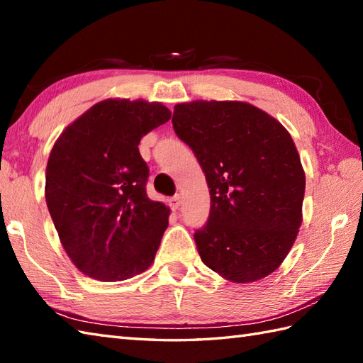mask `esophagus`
<instances>
[{
    "instance_id": "34e87169",
    "label": "esophagus",
    "mask_w": 363,
    "mask_h": 363,
    "mask_svg": "<svg viewBox=\"0 0 363 363\" xmlns=\"http://www.w3.org/2000/svg\"><path fill=\"white\" fill-rule=\"evenodd\" d=\"M182 204V196L181 195H174L172 199H170V206L173 210H178Z\"/></svg>"
}]
</instances>
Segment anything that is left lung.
Returning a JSON list of instances; mask_svg holds the SVG:
<instances>
[{
    "mask_svg": "<svg viewBox=\"0 0 363 363\" xmlns=\"http://www.w3.org/2000/svg\"><path fill=\"white\" fill-rule=\"evenodd\" d=\"M210 189L207 224L195 232L202 263L233 283L272 274L301 225L305 170L288 130L254 105L193 100L173 113Z\"/></svg>",
    "mask_w": 363,
    "mask_h": 363,
    "instance_id": "left-lung-1",
    "label": "left lung"
}]
</instances>
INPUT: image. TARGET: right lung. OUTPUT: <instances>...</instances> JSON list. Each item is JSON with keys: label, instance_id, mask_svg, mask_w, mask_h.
Wrapping results in <instances>:
<instances>
[{"label": "right lung", "instance_id": "1", "mask_svg": "<svg viewBox=\"0 0 363 363\" xmlns=\"http://www.w3.org/2000/svg\"><path fill=\"white\" fill-rule=\"evenodd\" d=\"M170 117L159 102L106 99L54 143L46 204L67 257L94 280L122 281L155 261L170 208L147 196L148 167L138 145Z\"/></svg>", "mask_w": 363, "mask_h": 363}]
</instances>
